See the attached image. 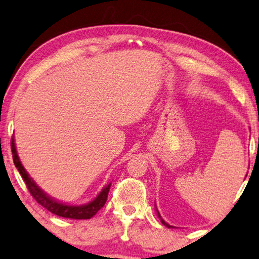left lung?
Segmentation results:
<instances>
[{"label":"left lung","mask_w":259,"mask_h":259,"mask_svg":"<svg viewBox=\"0 0 259 259\" xmlns=\"http://www.w3.org/2000/svg\"><path fill=\"white\" fill-rule=\"evenodd\" d=\"M156 212H157V217L161 219V222H162V224H163V225H164V226H166V227H168V228H174V227H172V226H170V225H168V224H166V222H165L164 220H163V219H162V218H161V215H160V213H158V210H157V209H156Z\"/></svg>","instance_id":"left-lung-1"}]
</instances>
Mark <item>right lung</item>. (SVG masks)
I'll list each match as a JSON object with an SVG mask.
<instances>
[{
	"label": "right lung",
	"mask_w": 259,
	"mask_h": 259,
	"mask_svg": "<svg viewBox=\"0 0 259 259\" xmlns=\"http://www.w3.org/2000/svg\"><path fill=\"white\" fill-rule=\"evenodd\" d=\"M11 152H13V158L15 166L18 169L19 174H21L22 178L25 182L26 188L29 189L31 196H32L37 202H39L42 207H45L47 210H50L51 213L55 214L58 217L67 218V219H75V220H84V219H90L96 214L103 206L105 205L107 194L110 191V184L103 188V190L99 192L98 196L94 199L93 201L88 202L85 205H79V206H73L68 204H63V202L54 200L53 198L47 196L44 191L35 184V182L30 177V175L26 172V170L24 169L22 162L19 161L17 150H16L15 145V139L13 137L11 139Z\"/></svg>",
	"instance_id": "1"
}]
</instances>
